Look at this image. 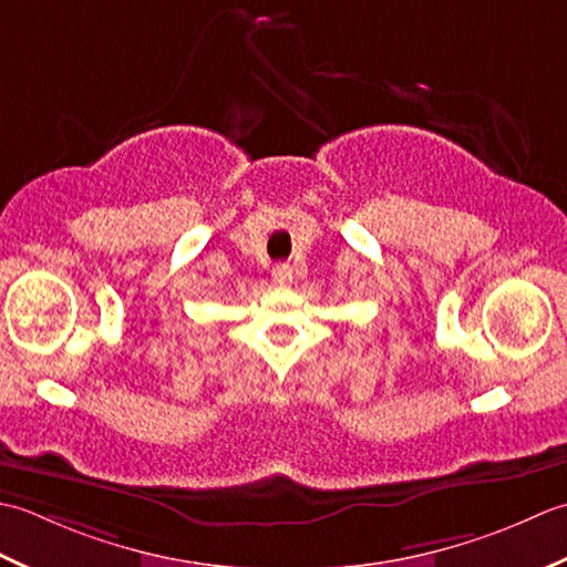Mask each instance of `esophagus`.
Here are the masks:
<instances>
[{
  "label": "esophagus",
  "instance_id": "esophagus-1",
  "mask_svg": "<svg viewBox=\"0 0 567 567\" xmlns=\"http://www.w3.org/2000/svg\"><path fill=\"white\" fill-rule=\"evenodd\" d=\"M271 279H274L276 286H288L293 279V271H291V267H288V264H276V267L271 269Z\"/></svg>",
  "mask_w": 567,
  "mask_h": 567
}]
</instances>
